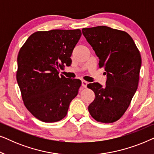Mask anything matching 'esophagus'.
<instances>
[{"label":"esophagus","instance_id":"1","mask_svg":"<svg viewBox=\"0 0 154 154\" xmlns=\"http://www.w3.org/2000/svg\"><path fill=\"white\" fill-rule=\"evenodd\" d=\"M81 85L83 86V88H86L87 87V85H88V82L87 81H82L81 82Z\"/></svg>","mask_w":154,"mask_h":154}]
</instances>
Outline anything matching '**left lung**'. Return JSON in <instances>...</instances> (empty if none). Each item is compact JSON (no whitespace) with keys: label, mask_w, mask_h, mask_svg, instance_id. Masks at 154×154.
I'll return each mask as SVG.
<instances>
[{"label":"left lung","mask_w":154,"mask_h":154,"mask_svg":"<svg viewBox=\"0 0 154 154\" xmlns=\"http://www.w3.org/2000/svg\"><path fill=\"white\" fill-rule=\"evenodd\" d=\"M82 32L99 57L106 75V86L90 83L95 98L88 111L97 121L110 123L124 114L138 87L142 59L128 33L106 26L84 28Z\"/></svg>","instance_id":"obj_1"}]
</instances>
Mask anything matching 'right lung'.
I'll return each instance as SVG.
<instances>
[{
  "label": "right lung",
  "mask_w": 154,
  "mask_h": 154,
  "mask_svg": "<svg viewBox=\"0 0 154 154\" xmlns=\"http://www.w3.org/2000/svg\"><path fill=\"white\" fill-rule=\"evenodd\" d=\"M80 29L37 31L28 38L17 57V81L26 109L45 123L60 121L79 92L81 81L59 76L72 62Z\"/></svg>",
  "instance_id": "obj_1"
}]
</instances>
